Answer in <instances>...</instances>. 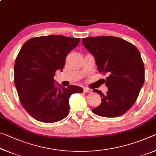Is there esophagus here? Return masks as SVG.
<instances>
[{"label":"esophagus","instance_id":"esophagus-1","mask_svg":"<svg viewBox=\"0 0 156 156\" xmlns=\"http://www.w3.org/2000/svg\"><path fill=\"white\" fill-rule=\"evenodd\" d=\"M92 89H89V88H84V93H88V94H91L92 93Z\"/></svg>","mask_w":156,"mask_h":156}]
</instances>
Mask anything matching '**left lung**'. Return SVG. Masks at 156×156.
<instances>
[{
    "mask_svg": "<svg viewBox=\"0 0 156 156\" xmlns=\"http://www.w3.org/2000/svg\"><path fill=\"white\" fill-rule=\"evenodd\" d=\"M84 47L93 55L100 73L108 75L106 94L94 89L102 102L92 109L98 115L115 118L135 103L144 82V66L140 51L125 40L114 36L83 38Z\"/></svg>",
    "mask_w": 156,
    "mask_h": 156,
    "instance_id": "8db88e82",
    "label": "left lung"
}]
</instances>
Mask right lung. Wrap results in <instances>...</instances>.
<instances>
[{
	"mask_svg": "<svg viewBox=\"0 0 156 156\" xmlns=\"http://www.w3.org/2000/svg\"><path fill=\"white\" fill-rule=\"evenodd\" d=\"M80 41L60 35L40 36L28 40L20 49L14 65V83L23 107L36 120L52 123L64 119L69 112L70 96L83 93L80 87L65 88L54 79Z\"/></svg>",
	"mask_w": 156,
	"mask_h": 156,
	"instance_id": "obj_1",
	"label": "right lung"
}]
</instances>
